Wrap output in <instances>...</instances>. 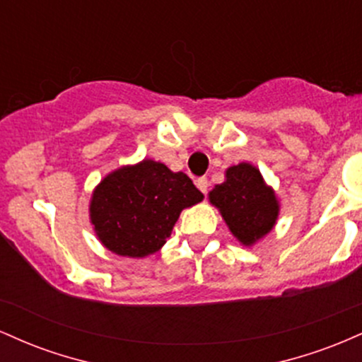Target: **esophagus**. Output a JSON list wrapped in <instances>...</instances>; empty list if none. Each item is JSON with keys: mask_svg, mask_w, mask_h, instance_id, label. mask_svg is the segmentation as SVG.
I'll use <instances>...</instances> for the list:
<instances>
[{"mask_svg": "<svg viewBox=\"0 0 362 362\" xmlns=\"http://www.w3.org/2000/svg\"><path fill=\"white\" fill-rule=\"evenodd\" d=\"M195 185H197V189L201 190L202 194H207V187H209V180H207L206 177H199L197 180H195Z\"/></svg>", "mask_w": 362, "mask_h": 362, "instance_id": "esophagus-1", "label": "esophagus"}]
</instances>
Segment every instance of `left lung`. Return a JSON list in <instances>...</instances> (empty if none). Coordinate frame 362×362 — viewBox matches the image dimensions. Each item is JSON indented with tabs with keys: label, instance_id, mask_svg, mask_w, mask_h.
<instances>
[{
	"label": "left lung",
	"instance_id": "1",
	"mask_svg": "<svg viewBox=\"0 0 362 362\" xmlns=\"http://www.w3.org/2000/svg\"><path fill=\"white\" fill-rule=\"evenodd\" d=\"M231 233L243 245H252L272 230L279 213L276 195L264 184L260 172L250 163L226 170V182L209 192Z\"/></svg>",
	"mask_w": 362,
	"mask_h": 362
}]
</instances>
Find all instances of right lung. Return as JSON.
<instances>
[{
	"label": "right lung",
	"instance_id": "add662e5",
	"mask_svg": "<svg viewBox=\"0 0 362 362\" xmlns=\"http://www.w3.org/2000/svg\"><path fill=\"white\" fill-rule=\"evenodd\" d=\"M204 199L185 173L143 160L112 172L95 189L90 216L100 242L124 257L160 250L182 209Z\"/></svg>",
	"mask_w": 362,
	"mask_h": 362
}]
</instances>
